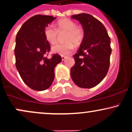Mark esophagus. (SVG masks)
Segmentation results:
<instances>
[{
  "mask_svg": "<svg viewBox=\"0 0 132 132\" xmlns=\"http://www.w3.org/2000/svg\"><path fill=\"white\" fill-rule=\"evenodd\" d=\"M66 58H67V57H66V56H61V59H62V61H64L66 59Z\"/></svg>",
  "mask_w": 132,
  "mask_h": 132,
  "instance_id": "obj_1",
  "label": "esophagus"
}]
</instances>
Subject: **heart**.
<instances>
[{"mask_svg": "<svg viewBox=\"0 0 132 132\" xmlns=\"http://www.w3.org/2000/svg\"><path fill=\"white\" fill-rule=\"evenodd\" d=\"M56 30L53 27L48 26L44 30L46 39L51 44H54L56 41L58 33L67 32L64 38V44H56L52 47V52L61 56H66L71 54L76 46H79L84 38L83 31L77 27L76 23L69 19L59 20L55 24Z\"/></svg>", "mask_w": 132, "mask_h": 132, "instance_id": "1", "label": "heart"}]
</instances>
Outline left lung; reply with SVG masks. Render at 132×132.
Listing matches in <instances>:
<instances>
[{"mask_svg": "<svg viewBox=\"0 0 132 132\" xmlns=\"http://www.w3.org/2000/svg\"><path fill=\"white\" fill-rule=\"evenodd\" d=\"M83 27L84 38L77 53L73 55L75 64L71 76L76 85L91 88L105 78L110 66V38L99 20L87 13L72 15Z\"/></svg>", "mask_w": 132, "mask_h": 132, "instance_id": "1", "label": "left lung"}]
</instances>
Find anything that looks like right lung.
<instances>
[{
    "label": "right lung",
    "instance_id": "right-lung-1",
    "mask_svg": "<svg viewBox=\"0 0 132 132\" xmlns=\"http://www.w3.org/2000/svg\"><path fill=\"white\" fill-rule=\"evenodd\" d=\"M56 18L36 15L25 22L16 35V69L24 82L36 91H44L51 86L55 78V68L61 61L58 54L50 59L45 56L51 49L44 36L45 29Z\"/></svg>",
    "mask_w": 132,
    "mask_h": 132
}]
</instances>
